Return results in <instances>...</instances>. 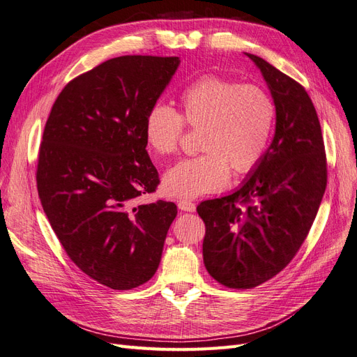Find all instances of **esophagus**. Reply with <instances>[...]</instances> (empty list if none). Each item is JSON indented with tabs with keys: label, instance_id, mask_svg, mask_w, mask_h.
Returning a JSON list of instances; mask_svg holds the SVG:
<instances>
[{
	"label": "esophagus",
	"instance_id": "obj_1",
	"mask_svg": "<svg viewBox=\"0 0 357 357\" xmlns=\"http://www.w3.org/2000/svg\"><path fill=\"white\" fill-rule=\"evenodd\" d=\"M177 205H178V208H180L181 211H189V213H192V211H195V210H197V205L193 204L192 201H188V199H181V201H178V202H177Z\"/></svg>",
	"mask_w": 357,
	"mask_h": 357
}]
</instances>
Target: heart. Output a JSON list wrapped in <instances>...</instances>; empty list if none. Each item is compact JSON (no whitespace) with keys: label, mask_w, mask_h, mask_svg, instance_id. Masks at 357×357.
<instances>
[{"label":"heart","mask_w":357,"mask_h":357,"mask_svg":"<svg viewBox=\"0 0 357 357\" xmlns=\"http://www.w3.org/2000/svg\"><path fill=\"white\" fill-rule=\"evenodd\" d=\"M181 112L156 102L144 122V138L152 152H177L185 132L199 129L197 147L202 153L181 159L162 178L171 198H197L220 190L235 176L245 174L262 160L275 123V105L264 89L219 75H202L180 95Z\"/></svg>","instance_id":"b5f03b06"}]
</instances>
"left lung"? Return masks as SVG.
<instances>
[{"label":"left lung","instance_id":"left-lung-1","mask_svg":"<svg viewBox=\"0 0 357 357\" xmlns=\"http://www.w3.org/2000/svg\"><path fill=\"white\" fill-rule=\"evenodd\" d=\"M271 91L275 134L262 160L228 197L204 201V265L220 284L252 289L284 269L305 241L326 189L321 128L302 86L245 53Z\"/></svg>","mask_w":357,"mask_h":357}]
</instances>
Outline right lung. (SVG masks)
<instances>
[{
  "label": "right lung",
  "mask_w": 357,
  "mask_h": 357,
  "mask_svg": "<svg viewBox=\"0 0 357 357\" xmlns=\"http://www.w3.org/2000/svg\"><path fill=\"white\" fill-rule=\"evenodd\" d=\"M178 66L177 56L105 61L62 89L43 132V210L71 261L114 290L155 275L177 215L174 202H134L159 185L144 122Z\"/></svg>",
  "instance_id": "1"
}]
</instances>
